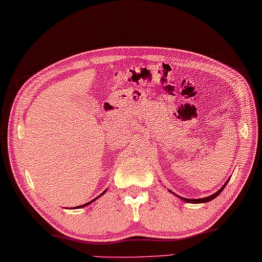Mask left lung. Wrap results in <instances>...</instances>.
<instances>
[{
    "mask_svg": "<svg viewBox=\"0 0 262 262\" xmlns=\"http://www.w3.org/2000/svg\"><path fill=\"white\" fill-rule=\"evenodd\" d=\"M228 181L229 180H227L226 182H225V184H224L222 188L218 190L217 192H215V193L213 194H211V195H209V196H206V198H201V199H186V198H182V196H180V195H178V194H175V193H173L172 191H169L170 193H173V194H175L176 196H179V198H181L182 200H184V201H186V202H189V204H202V202H208V201H211L212 199H215L216 196L221 193V192L224 190V188H225L226 186V184L228 183Z\"/></svg>",
    "mask_w": 262,
    "mask_h": 262,
    "instance_id": "left-lung-1",
    "label": "left lung"
}]
</instances>
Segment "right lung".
<instances>
[{"label":"right lung","mask_w":262,"mask_h":262,"mask_svg":"<svg viewBox=\"0 0 262 262\" xmlns=\"http://www.w3.org/2000/svg\"><path fill=\"white\" fill-rule=\"evenodd\" d=\"M105 192H106V191H104V192H101V193H100V195H101V194H104V193H105ZM100 195H98V196H97V198H99V196H100ZM97 198H96V199H97ZM96 199H94V200H96ZM94 200H92V201H89V202H87V204H84V205H82V206H78V207H76V208H81V207H84V206H88V205H90V204H92V202H93Z\"/></svg>","instance_id":"right-lung-1"}]
</instances>
